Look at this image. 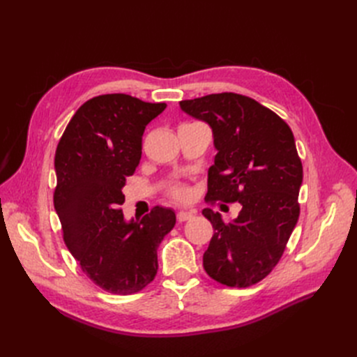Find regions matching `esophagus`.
<instances>
[{"label": "esophagus", "instance_id": "obj_1", "mask_svg": "<svg viewBox=\"0 0 357 357\" xmlns=\"http://www.w3.org/2000/svg\"><path fill=\"white\" fill-rule=\"evenodd\" d=\"M193 218V213L192 211H178L177 213V220L181 223V222H188Z\"/></svg>", "mask_w": 357, "mask_h": 357}]
</instances>
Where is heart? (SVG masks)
<instances>
[{
  "label": "heart",
  "instance_id": "heart-1",
  "mask_svg": "<svg viewBox=\"0 0 357 357\" xmlns=\"http://www.w3.org/2000/svg\"><path fill=\"white\" fill-rule=\"evenodd\" d=\"M167 197L176 202L185 204L192 199L193 193L192 189L188 185H185V183H172V185L167 188Z\"/></svg>",
  "mask_w": 357,
  "mask_h": 357
}]
</instances>
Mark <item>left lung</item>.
<instances>
[{"instance_id": "8db88e82", "label": "left lung", "mask_w": 357, "mask_h": 357, "mask_svg": "<svg viewBox=\"0 0 357 357\" xmlns=\"http://www.w3.org/2000/svg\"><path fill=\"white\" fill-rule=\"evenodd\" d=\"M180 107L213 129L218 155L205 201L241 204L232 222L202 211L214 229L204 269L220 284L250 287L275 268L299 219L302 162L294 132L273 110L240 93H211Z\"/></svg>"}]
</instances>
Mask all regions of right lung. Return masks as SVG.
Instances as JSON below:
<instances>
[{"label":"right lung","instance_id":"add662e5","mask_svg":"<svg viewBox=\"0 0 357 357\" xmlns=\"http://www.w3.org/2000/svg\"><path fill=\"white\" fill-rule=\"evenodd\" d=\"M165 107L126 93L95 96L75 112L56 147L53 204L63 241L82 271L109 294L132 295L153 282L158 247L176 225L174 211L160 205L129 223L121 208L146 125Z\"/></svg>","mask_w":357,"mask_h":357}]
</instances>
